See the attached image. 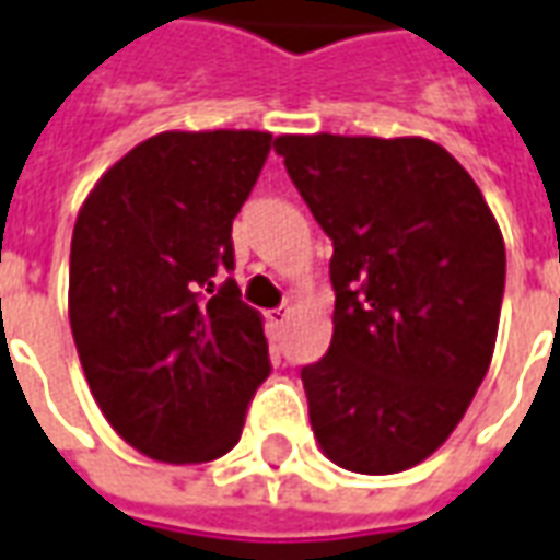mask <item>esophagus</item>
Returning <instances> with one entry per match:
<instances>
[{"mask_svg": "<svg viewBox=\"0 0 560 560\" xmlns=\"http://www.w3.org/2000/svg\"><path fill=\"white\" fill-rule=\"evenodd\" d=\"M267 320L272 324V327H284V324L291 320V306L272 308V312H267Z\"/></svg>", "mask_w": 560, "mask_h": 560, "instance_id": "1", "label": "esophagus"}]
</instances>
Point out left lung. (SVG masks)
Wrapping results in <instances>:
<instances>
[{
	"mask_svg": "<svg viewBox=\"0 0 560 560\" xmlns=\"http://www.w3.org/2000/svg\"><path fill=\"white\" fill-rule=\"evenodd\" d=\"M276 154L334 242V339L300 373L315 440L342 470H409L488 373L506 281L498 221L421 136H279Z\"/></svg>",
	"mask_w": 560,
	"mask_h": 560,
	"instance_id": "1",
	"label": "left lung"
}]
</instances>
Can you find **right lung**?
Segmentation results:
<instances>
[{"label": "right lung", "instance_id": "right-lung-1", "mask_svg": "<svg viewBox=\"0 0 560 560\" xmlns=\"http://www.w3.org/2000/svg\"><path fill=\"white\" fill-rule=\"evenodd\" d=\"M257 130L158 132L90 190L69 257V324L117 436L166 464L240 443L269 375L260 312L240 300L233 218L267 163Z\"/></svg>", "mask_w": 560, "mask_h": 560}]
</instances>
